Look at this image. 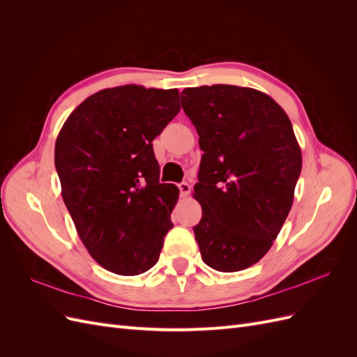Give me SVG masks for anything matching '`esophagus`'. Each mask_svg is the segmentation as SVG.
<instances>
[{
  "label": "esophagus",
  "mask_w": 357,
  "mask_h": 357,
  "mask_svg": "<svg viewBox=\"0 0 357 357\" xmlns=\"http://www.w3.org/2000/svg\"><path fill=\"white\" fill-rule=\"evenodd\" d=\"M178 189H180V195H181V197H188L189 193H190V190H192L190 185H189V183H186V181L180 183V185H178Z\"/></svg>",
  "instance_id": "esophagus-1"
}]
</instances>
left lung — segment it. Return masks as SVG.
Wrapping results in <instances>:
<instances>
[{"label":"left lung","instance_id":"1","mask_svg":"<svg viewBox=\"0 0 357 357\" xmlns=\"http://www.w3.org/2000/svg\"><path fill=\"white\" fill-rule=\"evenodd\" d=\"M204 152L193 197L202 261L241 271L266 255L294 204L302 155L290 119L271 96L232 84L181 92Z\"/></svg>","mask_w":357,"mask_h":357}]
</instances>
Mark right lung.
I'll use <instances>...</instances> for the list:
<instances>
[{
    "label": "right lung",
    "instance_id": "obj_1",
    "mask_svg": "<svg viewBox=\"0 0 357 357\" xmlns=\"http://www.w3.org/2000/svg\"><path fill=\"white\" fill-rule=\"evenodd\" d=\"M178 112L177 89L125 84L91 95L61 128L62 198L82 243L107 271L137 275L158 262L178 189L159 183L152 142Z\"/></svg>",
    "mask_w": 357,
    "mask_h": 357
}]
</instances>
